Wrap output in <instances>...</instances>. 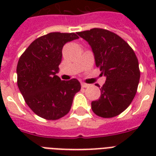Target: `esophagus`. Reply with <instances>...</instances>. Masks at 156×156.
Here are the masks:
<instances>
[{"mask_svg": "<svg viewBox=\"0 0 156 156\" xmlns=\"http://www.w3.org/2000/svg\"><path fill=\"white\" fill-rule=\"evenodd\" d=\"M81 86H82V87L86 88L88 87V84H87V83H81Z\"/></svg>", "mask_w": 156, "mask_h": 156, "instance_id": "1", "label": "esophagus"}]
</instances>
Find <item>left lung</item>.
I'll return each instance as SVG.
<instances>
[{
    "instance_id": "8db88e82",
    "label": "left lung",
    "mask_w": 156,
    "mask_h": 156,
    "mask_svg": "<svg viewBox=\"0 0 156 156\" xmlns=\"http://www.w3.org/2000/svg\"><path fill=\"white\" fill-rule=\"evenodd\" d=\"M77 34L90 45L95 65L106 77L100 97L91 102L92 111L104 118L118 116L137 92L140 70L135 53L128 43L110 30L93 28Z\"/></svg>"
}]
</instances>
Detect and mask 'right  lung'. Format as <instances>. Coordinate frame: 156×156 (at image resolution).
Wrapping results in <instances>:
<instances>
[{"label":"right lung","instance_id":"1","mask_svg":"<svg viewBox=\"0 0 156 156\" xmlns=\"http://www.w3.org/2000/svg\"><path fill=\"white\" fill-rule=\"evenodd\" d=\"M77 39L75 33H49L34 40L18 60L19 90L29 108L42 118L55 121L66 116L80 90L77 79L62 81L56 75L63 46Z\"/></svg>","mask_w":156,"mask_h":156}]
</instances>
